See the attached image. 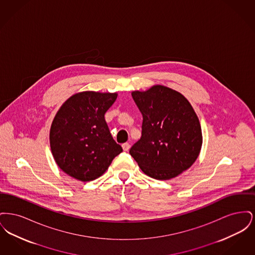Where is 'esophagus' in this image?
I'll return each mask as SVG.
<instances>
[{"mask_svg": "<svg viewBox=\"0 0 255 255\" xmlns=\"http://www.w3.org/2000/svg\"><path fill=\"white\" fill-rule=\"evenodd\" d=\"M130 147H131V146H130L129 143H123V144H122V149H123L124 151H128V150L130 149Z\"/></svg>", "mask_w": 255, "mask_h": 255, "instance_id": "esophagus-1", "label": "esophagus"}]
</instances>
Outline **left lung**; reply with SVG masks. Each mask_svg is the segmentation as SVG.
<instances>
[{"instance_id": "1", "label": "left lung", "mask_w": 255, "mask_h": 255, "mask_svg": "<svg viewBox=\"0 0 255 255\" xmlns=\"http://www.w3.org/2000/svg\"><path fill=\"white\" fill-rule=\"evenodd\" d=\"M143 121L141 137L130 154L147 176L173 179L188 169L201 152L202 128L190 102L166 86L133 91Z\"/></svg>"}]
</instances>
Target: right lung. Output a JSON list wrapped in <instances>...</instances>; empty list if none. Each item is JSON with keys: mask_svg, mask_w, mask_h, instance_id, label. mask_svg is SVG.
Returning a JSON list of instances; mask_svg holds the SVG:
<instances>
[{"mask_svg": "<svg viewBox=\"0 0 255 255\" xmlns=\"http://www.w3.org/2000/svg\"><path fill=\"white\" fill-rule=\"evenodd\" d=\"M117 97L118 93L85 91L62 104L50 126L49 144L64 173L80 182L94 181L122 153L104 119Z\"/></svg>", "mask_w": 255, "mask_h": 255, "instance_id": "obj_1", "label": "right lung"}]
</instances>
